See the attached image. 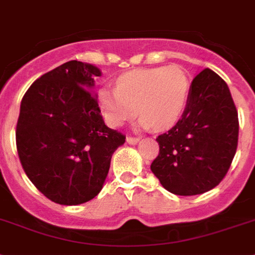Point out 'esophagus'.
Returning <instances> with one entry per match:
<instances>
[{"instance_id":"esophagus-1","label":"esophagus","mask_w":255,"mask_h":255,"mask_svg":"<svg viewBox=\"0 0 255 255\" xmlns=\"http://www.w3.org/2000/svg\"><path fill=\"white\" fill-rule=\"evenodd\" d=\"M138 141H140V138H138V137H132V136H127V142H128V144L134 145V144H137Z\"/></svg>"}]
</instances>
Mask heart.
<instances>
[{
  "label": "heart",
  "mask_w": 255,
  "mask_h": 255,
  "mask_svg": "<svg viewBox=\"0 0 255 255\" xmlns=\"http://www.w3.org/2000/svg\"><path fill=\"white\" fill-rule=\"evenodd\" d=\"M189 89V76L180 66L142 68L122 75L117 88H101L97 101L111 127H121L138 111L140 127L163 131L184 113Z\"/></svg>",
  "instance_id": "b5f03b06"
}]
</instances>
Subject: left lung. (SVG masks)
Masks as SVG:
<instances>
[{
    "instance_id": "left-lung-1",
    "label": "left lung",
    "mask_w": 255,
    "mask_h": 255,
    "mask_svg": "<svg viewBox=\"0 0 255 255\" xmlns=\"http://www.w3.org/2000/svg\"><path fill=\"white\" fill-rule=\"evenodd\" d=\"M239 117L226 81L210 68L193 79L181 118L159 134L150 170L164 189L194 196L223 180L236 154Z\"/></svg>"
}]
</instances>
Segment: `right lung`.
Wrapping results in <instances>:
<instances>
[{
    "mask_svg": "<svg viewBox=\"0 0 255 255\" xmlns=\"http://www.w3.org/2000/svg\"><path fill=\"white\" fill-rule=\"evenodd\" d=\"M101 71L66 62L28 88L16 123V150L25 175L59 205L95 198L108 176L113 153L126 136L105 124L97 98L88 89Z\"/></svg>",
    "mask_w": 255,
    "mask_h": 255,
    "instance_id": "obj_1",
    "label": "right lung"
}]
</instances>
